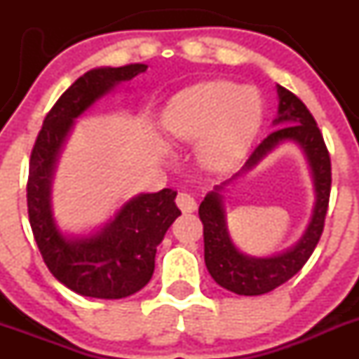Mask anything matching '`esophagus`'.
<instances>
[{
	"mask_svg": "<svg viewBox=\"0 0 359 359\" xmlns=\"http://www.w3.org/2000/svg\"><path fill=\"white\" fill-rule=\"evenodd\" d=\"M175 203L184 213H191V212H194V210H196V200H194V198L191 196L189 193H179V194H177Z\"/></svg>",
	"mask_w": 359,
	"mask_h": 359,
	"instance_id": "obj_1",
	"label": "esophagus"
}]
</instances>
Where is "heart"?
<instances>
[{"label":"heart","mask_w":359,"mask_h":359,"mask_svg":"<svg viewBox=\"0 0 359 359\" xmlns=\"http://www.w3.org/2000/svg\"><path fill=\"white\" fill-rule=\"evenodd\" d=\"M161 123L177 140L191 142L200 137L203 161L226 168L243 156L259 128L260 99L255 90L226 79L200 83L170 100Z\"/></svg>","instance_id":"heart-1"}]
</instances>
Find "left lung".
Instances as JSON below:
<instances>
[{
  "mask_svg": "<svg viewBox=\"0 0 359 359\" xmlns=\"http://www.w3.org/2000/svg\"><path fill=\"white\" fill-rule=\"evenodd\" d=\"M278 97H280V106H278V118L274 119V125L280 128L269 133L255 147L245 163L243 170L253 168L260 159L266 158L285 140H293L302 147L309 161L314 191H316V205L309 227L295 247L278 255L259 259L241 253L231 240L226 226L222 196H220L224 187L219 186L215 187V191L206 194L198 212L203 222L206 269L220 287L238 295H262L287 283L302 269L307 259L313 255L323 233L325 217L330 201V154L313 114L299 97L280 85H278Z\"/></svg>",
  "mask_w": 359,
  "mask_h": 359,
  "instance_id": "8db88e82",
  "label": "left lung"
}]
</instances>
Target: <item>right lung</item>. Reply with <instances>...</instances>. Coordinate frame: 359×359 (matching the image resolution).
I'll return each instance as SVG.
<instances>
[{"label": "right lung", "mask_w": 359, "mask_h": 359, "mask_svg": "<svg viewBox=\"0 0 359 359\" xmlns=\"http://www.w3.org/2000/svg\"><path fill=\"white\" fill-rule=\"evenodd\" d=\"M146 64L99 67L85 72L59 97L36 137L29 161L27 213L50 273L72 292L95 299H123L149 283L163 236L180 215L177 191L139 194L93 236H64L52 217L50 186L60 147L74 119L118 83L130 81Z\"/></svg>", "instance_id": "1"}]
</instances>
